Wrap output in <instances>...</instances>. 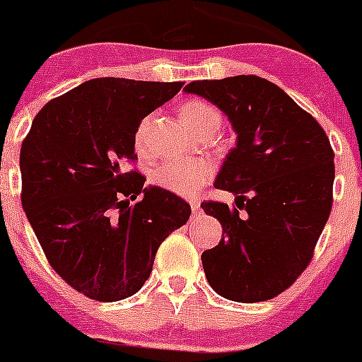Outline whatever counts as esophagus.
<instances>
[{
  "mask_svg": "<svg viewBox=\"0 0 362 362\" xmlns=\"http://www.w3.org/2000/svg\"><path fill=\"white\" fill-rule=\"evenodd\" d=\"M190 206H192V211L194 213H199V209H201V202H199L197 199H192Z\"/></svg>",
  "mask_w": 362,
  "mask_h": 362,
  "instance_id": "34e87169",
  "label": "esophagus"
}]
</instances>
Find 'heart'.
<instances>
[{
    "mask_svg": "<svg viewBox=\"0 0 362 362\" xmlns=\"http://www.w3.org/2000/svg\"><path fill=\"white\" fill-rule=\"evenodd\" d=\"M179 115L188 129H194L199 122L218 115V113L204 101H188L179 108ZM209 174H211V165L201 158L197 160H167L153 168L151 181L154 187L163 188L172 194L192 195L208 181Z\"/></svg>",
    "mask_w": 362,
    "mask_h": 362,
    "instance_id": "b5f03b06",
    "label": "heart"
}]
</instances>
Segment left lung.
<instances>
[{"label":"left lung","instance_id":"obj_1","mask_svg":"<svg viewBox=\"0 0 362 362\" xmlns=\"http://www.w3.org/2000/svg\"><path fill=\"white\" fill-rule=\"evenodd\" d=\"M236 133L215 179L235 208L202 202L222 240L201 256L209 286L235 302L277 297L308 268L332 208L334 153L323 127L286 92L259 76L192 81Z\"/></svg>","mask_w":362,"mask_h":362}]
</instances>
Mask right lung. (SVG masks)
Instances as JSON below:
<instances>
[{
	"label": "right lung",
	"instance_id": "add662e5",
	"mask_svg": "<svg viewBox=\"0 0 362 362\" xmlns=\"http://www.w3.org/2000/svg\"><path fill=\"white\" fill-rule=\"evenodd\" d=\"M181 81L95 78L51 99L21 146V201L58 275L99 302L135 295L153 270L158 247L190 218L172 192L144 187L126 172L135 135L181 90ZM142 197L135 205L132 201Z\"/></svg>",
	"mask_w": 362,
	"mask_h": 362
}]
</instances>
